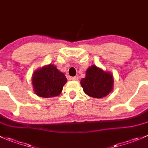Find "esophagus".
<instances>
[{"label": "esophagus", "mask_w": 148, "mask_h": 148, "mask_svg": "<svg viewBox=\"0 0 148 148\" xmlns=\"http://www.w3.org/2000/svg\"><path fill=\"white\" fill-rule=\"evenodd\" d=\"M71 79H72V80H74V81H77V80H78L79 77H78V76H75V77H71Z\"/></svg>", "instance_id": "obj_1"}]
</instances>
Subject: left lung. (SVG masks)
<instances>
[{"label":"left lung","mask_w":148,"mask_h":148,"mask_svg":"<svg viewBox=\"0 0 148 148\" xmlns=\"http://www.w3.org/2000/svg\"><path fill=\"white\" fill-rule=\"evenodd\" d=\"M84 92L95 98H102L108 95L113 89L112 74L92 65L86 71V77L80 82Z\"/></svg>","instance_id":"left-lung-1"}]
</instances>
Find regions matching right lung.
<instances>
[{
	"label": "right lung",
	"instance_id": "add662e5",
	"mask_svg": "<svg viewBox=\"0 0 148 148\" xmlns=\"http://www.w3.org/2000/svg\"><path fill=\"white\" fill-rule=\"evenodd\" d=\"M67 79L54 65L49 64L34 71L32 77L34 91L41 97H52L59 95Z\"/></svg>",
	"mask_w": 148,
	"mask_h": 148
}]
</instances>
